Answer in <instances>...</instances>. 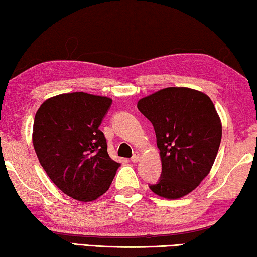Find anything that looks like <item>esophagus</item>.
Instances as JSON below:
<instances>
[{
	"mask_svg": "<svg viewBox=\"0 0 257 257\" xmlns=\"http://www.w3.org/2000/svg\"><path fill=\"white\" fill-rule=\"evenodd\" d=\"M139 160H141V154L139 153H136L135 155L132 157V162L133 163H137Z\"/></svg>",
	"mask_w": 257,
	"mask_h": 257,
	"instance_id": "1",
	"label": "esophagus"
}]
</instances>
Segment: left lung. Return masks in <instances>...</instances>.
Instances as JSON below:
<instances>
[{"instance_id":"left-lung-1","label":"left lung","mask_w":257,"mask_h":257,"mask_svg":"<svg viewBox=\"0 0 257 257\" xmlns=\"http://www.w3.org/2000/svg\"><path fill=\"white\" fill-rule=\"evenodd\" d=\"M151 121L162 161L158 183L149 185L158 197L175 200L197 188L216 160L222 125L204 93L189 87H166L138 101Z\"/></svg>"}]
</instances>
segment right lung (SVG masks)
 <instances>
[{"label":"right lung","instance_id":"add662e5","mask_svg":"<svg viewBox=\"0 0 257 257\" xmlns=\"http://www.w3.org/2000/svg\"><path fill=\"white\" fill-rule=\"evenodd\" d=\"M111 103L106 96L65 93L46 100L36 113L32 143L40 165L60 191L78 201L105 193L120 166L99 129Z\"/></svg>","mask_w":257,"mask_h":257}]
</instances>
